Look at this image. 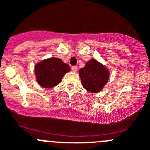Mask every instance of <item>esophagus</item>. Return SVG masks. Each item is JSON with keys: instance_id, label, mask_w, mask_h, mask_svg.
Here are the masks:
<instances>
[{"instance_id": "1", "label": "esophagus", "mask_w": 150, "mask_h": 150, "mask_svg": "<svg viewBox=\"0 0 150 150\" xmlns=\"http://www.w3.org/2000/svg\"><path fill=\"white\" fill-rule=\"evenodd\" d=\"M71 69H72V71H74V72H76V71H77V70H78V68H77V67H76V66H72V67H71Z\"/></svg>"}]
</instances>
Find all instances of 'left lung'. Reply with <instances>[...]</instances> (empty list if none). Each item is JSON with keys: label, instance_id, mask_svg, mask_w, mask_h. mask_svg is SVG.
Listing matches in <instances>:
<instances>
[{"label": "left lung", "instance_id": "1", "mask_svg": "<svg viewBox=\"0 0 150 150\" xmlns=\"http://www.w3.org/2000/svg\"><path fill=\"white\" fill-rule=\"evenodd\" d=\"M79 74L82 86L91 93L100 91L108 82L110 75L108 70L95 59L87 62Z\"/></svg>", "mask_w": 150, "mask_h": 150}]
</instances>
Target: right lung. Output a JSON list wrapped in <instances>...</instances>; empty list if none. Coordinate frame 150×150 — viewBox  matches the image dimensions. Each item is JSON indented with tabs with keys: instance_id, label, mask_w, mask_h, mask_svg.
<instances>
[{
	"instance_id": "add662e5",
	"label": "right lung",
	"mask_w": 150,
	"mask_h": 150,
	"mask_svg": "<svg viewBox=\"0 0 150 150\" xmlns=\"http://www.w3.org/2000/svg\"><path fill=\"white\" fill-rule=\"evenodd\" d=\"M69 65L58 58H50L39 62L35 66L38 83L43 88L56 86L62 80L65 73L70 71Z\"/></svg>"
}]
</instances>
